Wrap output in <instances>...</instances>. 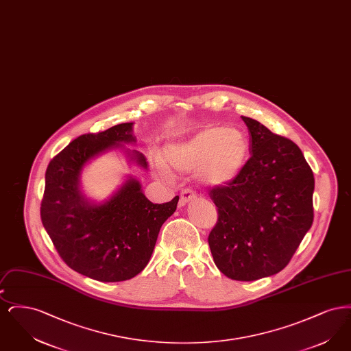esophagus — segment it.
<instances>
[{"instance_id": "obj_1", "label": "esophagus", "mask_w": 351, "mask_h": 351, "mask_svg": "<svg viewBox=\"0 0 351 351\" xmlns=\"http://www.w3.org/2000/svg\"><path fill=\"white\" fill-rule=\"evenodd\" d=\"M197 197V193L193 191V189H191V188H185L182 191V196H180V201H179V205L180 206H184L188 201L193 200V199H196Z\"/></svg>"}]
</instances>
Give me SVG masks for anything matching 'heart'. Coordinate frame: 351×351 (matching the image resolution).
Here are the masks:
<instances>
[{
    "instance_id": "1",
    "label": "heart",
    "mask_w": 351,
    "mask_h": 351,
    "mask_svg": "<svg viewBox=\"0 0 351 351\" xmlns=\"http://www.w3.org/2000/svg\"><path fill=\"white\" fill-rule=\"evenodd\" d=\"M249 155V138L237 126H208L191 139L171 145L166 150L168 163L182 172L197 169L204 183H229L241 172ZM156 173L171 179L165 163L158 162Z\"/></svg>"
}]
</instances>
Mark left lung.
Masks as SVG:
<instances>
[{
    "instance_id": "8db88e82",
    "label": "left lung",
    "mask_w": 351,
    "mask_h": 351,
    "mask_svg": "<svg viewBox=\"0 0 351 351\" xmlns=\"http://www.w3.org/2000/svg\"><path fill=\"white\" fill-rule=\"evenodd\" d=\"M242 119L251 156L232 182L209 191L218 219L208 242L225 276L252 282L280 272L311 229L315 178L291 139Z\"/></svg>"
}]
</instances>
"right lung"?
<instances>
[{
	"mask_svg": "<svg viewBox=\"0 0 351 351\" xmlns=\"http://www.w3.org/2000/svg\"><path fill=\"white\" fill-rule=\"evenodd\" d=\"M133 122L80 135L60 151L46 171L40 219L68 267L99 282H123L147 266L162 225L176 210L179 196L152 204L130 179L102 205L79 192L84 165L102 151L134 142ZM136 162L146 167L142 154Z\"/></svg>",
	"mask_w": 351,
	"mask_h": 351,
	"instance_id": "right-lung-1",
	"label": "right lung"
}]
</instances>
